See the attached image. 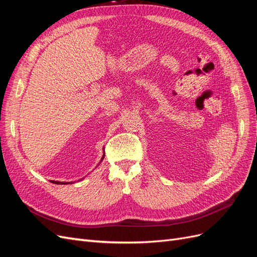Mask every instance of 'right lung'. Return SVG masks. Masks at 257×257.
<instances>
[{
  "mask_svg": "<svg viewBox=\"0 0 257 257\" xmlns=\"http://www.w3.org/2000/svg\"><path fill=\"white\" fill-rule=\"evenodd\" d=\"M104 157H105V155H103L102 161H103ZM51 182H52V183H56V184H67V183H73V182H60V181H51Z\"/></svg>",
  "mask_w": 257,
  "mask_h": 257,
  "instance_id": "1",
  "label": "right lung"
}]
</instances>
